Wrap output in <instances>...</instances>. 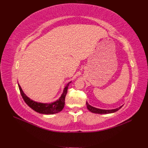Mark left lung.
<instances>
[{"label": "left lung", "instance_id": "8db88e82", "mask_svg": "<svg viewBox=\"0 0 148 148\" xmlns=\"http://www.w3.org/2000/svg\"><path fill=\"white\" fill-rule=\"evenodd\" d=\"M86 106H87V109L91 112L92 113H95V114H111V113H114L115 112L118 111L121 107L123 106V105L122 106H120L118 108L116 109H98L96 108V107H95L93 106H91V105H89L88 104V102H86Z\"/></svg>", "mask_w": 148, "mask_h": 148}]
</instances>
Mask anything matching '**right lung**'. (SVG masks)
<instances>
[{"label": "right lung", "mask_w": 148, "mask_h": 148, "mask_svg": "<svg viewBox=\"0 0 148 148\" xmlns=\"http://www.w3.org/2000/svg\"><path fill=\"white\" fill-rule=\"evenodd\" d=\"M71 82H69L65 86L63 90V92H62L61 96L59 97V99L51 103H42L31 100L29 97H28L24 93L23 90H22L21 86H20V84H18V88L22 97H23V99L26 102V104H27L30 108L40 114L51 115L59 113V112L62 111V109H64L65 106V98L67 92V89H68L69 86Z\"/></svg>", "instance_id": "obj_1"}]
</instances>
